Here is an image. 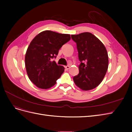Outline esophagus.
Returning <instances> with one entry per match:
<instances>
[{"instance_id": "esophagus-1", "label": "esophagus", "mask_w": 132, "mask_h": 132, "mask_svg": "<svg viewBox=\"0 0 132 132\" xmlns=\"http://www.w3.org/2000/svg\"><path fill=\"white\" fill-rule=\"evenodd\" d=\"M65 68L66 69H69V68H70V66H69V65H67V66H65Z\"/></svg>"}]
</instances>
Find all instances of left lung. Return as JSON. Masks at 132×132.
Instances as JSON below:
<instances>
[{"label":"left lung","instance_id":"obj_1","mask_svg":"<svg viewBox=\"0 0 132 132\" xmlns=\"http://www.w3.org/2000/svg\"><path fill=\"white\" fill-rule=\"evenodd\" d=\"M77 43L80 64L79 73L73 77L75 84L84 91L95 89L104 78L109 67V56L102 42L90 32L71 35Z\"/></svg>","mask_w":132,"mask_h":132}]
</instances>
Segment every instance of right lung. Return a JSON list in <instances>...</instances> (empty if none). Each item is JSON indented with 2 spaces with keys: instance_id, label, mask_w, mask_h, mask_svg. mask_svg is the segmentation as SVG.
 I'll return each instance as SVG.
<instances>
[{
  "instance_id": "obj_1",
  "label": "right lung",
  "mask_w": 132,
  "mask_h": 132,
  "mask_svg": "<svg viewBox=\"0 0 132 132\" xmlns=\"http://www.w3.org/2000/svg\"><path fill=\"white\" fill-rule=\"evenodd\" d=\"M70 39L69 34L46 30L30 43L25 54V67L30 80L38 88L53 86L64 71V67L51 59L56 57L59 49Z\"/></svg>"
}]
</instances>
